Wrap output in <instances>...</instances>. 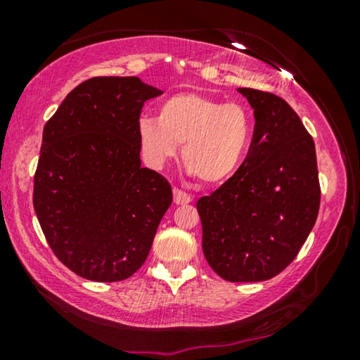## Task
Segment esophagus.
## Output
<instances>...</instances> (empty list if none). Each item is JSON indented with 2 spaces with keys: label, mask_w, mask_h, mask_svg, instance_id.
I'll list each match as a JSON object with an SVG mask.
<instances>
[{
  "label": "esophagus",
  "mask_w": 360,
  "mask_h": 360,
  "mask_svg": "<svg viewBox=\"0 0 360 360\" xmlns=\"http://www.w3.org/2000/svg\"><path fill=\"white\" fill-rule=\"evenodd\" d=\"M191 201V196L186 191L180 188H174V203L175 205H186Z\"/></svg>",
  "instance_id": "34e87169"
}]
</instances>
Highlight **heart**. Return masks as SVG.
<instances>
[{"mask_svg":"<svg viewBox=\"0 0 360 360\" xmlns=\"http://www.w3.org/2000/svg\"><path fill=\"white\" fill-rule=\"evenodd\" d=\"M254 122L239 103H223L198 93H179L162 103L159 116H142L137 141L144 160L162 169L181 146V160L203 185L234 176L252 142Z\"/></svg>","mask_w":360,"mask_h":360,"instance_id":"obj_1","label":"heart"}]
</instances>
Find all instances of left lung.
I'll list each match as a JSON object with an SVG mask.
<instances>
[{"instance_id":"1","label":"left lung","mask_w":360,"mask_h":360,"mask_svg":"<svg viewBox=\"0 0 360 360\" xmlns=\"http://www.w3.org/2000/svg\"><path fill=\"white\" fill-rule=\"evenodd\" d=\"M255 126L243 165L196 203L203 254L228 282H262L297 257L316 223L321 188L313 137L282 98L239 88Z\"/></svg>"}]
</instances>
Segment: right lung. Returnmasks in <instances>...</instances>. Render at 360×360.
Returning <instances> with one entry per match:
<instances>
[{"instance_id": "obj_1", "label": "right lung", "mask_w": 360, "mask_h": 360, "mask_svg": "<svg viewBox=\"0 0 360 360\" xmlns=\"http://www.w3.org/2000/svg\"><path fill=\"white\" fill-rule=\"evenodd\" d=\"M159 95L137 77H93L44 126L34 210L53 254L83 278L136 274L172 205L169 181L139 159L142 106Z\"/></svg>"}]
</instances>
